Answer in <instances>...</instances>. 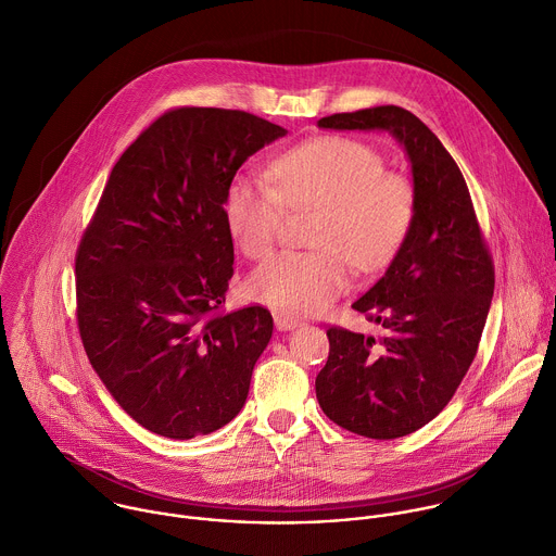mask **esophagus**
<instances>
[{"mask_svg":"<svg viewBox=\"0 0 556 556\" xmlns=\"http://www.w3.org/2000/svg\"><path fill=\"white\" fill-rule=\"evenodd\" d=\"M301 323L292 316H286V314H275V327L279 331H290V329H296Z\"/></svg>","mask_w":556,"mask_h":556,"instance_id":"34e87169","label":"esophagus"}]
</instances>
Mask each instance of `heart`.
<instances>
[{
    "label": "heart",
    "mask_w": 556,
    "mask_h": 556,
    "mask_svg": "<svg viewBox=\"0 0 556 556\" xmlns=\"http://www.w3.org/2000/svg\"><path fill=\"white\" fill-rule=\"evenodd\" d=\"M270 181L238 173L223 201L227 229L249 260H264L277 244L286 207L320 210L314 244L286 251L260 266L249 292L288 316L325 312L353 279V264L379 270L392 262L416 218V188L368 142L323 136L270 162Z\"/></svg>",
    "instance_id": "b5f03b06"
}]
</instances>
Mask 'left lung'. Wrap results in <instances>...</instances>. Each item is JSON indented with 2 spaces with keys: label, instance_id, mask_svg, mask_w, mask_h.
I'll return each instance as SVG.
<instances>
[{
  "label": "left lung",
  "instance_id": "obj_1",
  "mask_svg": "<svg viewBox=\"0 0 556 556\" xmlns=\"http://www.w3.org/2000/svg\"><path fill=\"white\" fill-rule=\"evenodd\" d=\"M323 129H381L405 149L416 188L412 231L386 275L353 303L383 338L331 327L316 399L342 429L394 440L431 422L475 362L494 296V264L466 179L440 138L409 110L331 114Z\"/></svg>",
  "mask_w": 556,
  "mask_h": 556
}]
</instances>
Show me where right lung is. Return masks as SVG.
I'll use <instances>...</instances> for the list:
<instances>
[{"label":"right lung","instance_id":"1","mask_svg":"<svg viewBox=\"0 0 556 556\" xmlns=\"http://www.w3.org/2000/svg\"><path fill=\"white\" fill-rule=\"evenodd\" d=\"M288 131L242 110L177 108L118 157L75 255L77 327L114 401L147 431L207 435L244 407L273 336L262 305L223 314L236 170Z\"/></svg>","mask_w":556,"mask_h":556}]
</instances>
